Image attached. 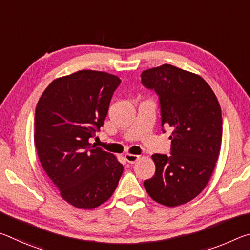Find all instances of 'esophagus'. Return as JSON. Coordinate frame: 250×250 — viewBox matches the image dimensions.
Wrapping results in <instances>:
<instances>
[{
    "label": "esophagus",
    "instance_id": "1",
    "mask_svg": "<svg viewBox=\"0 0 250 250\" xmlns=\"http://www.w3.org/2000/svg\"><path fill=\"white\" fill-rule=\"evenodd\" d=\"M125 160L128 161L129 163H135L137 162V161L140 159V155H135V154H125Z\"/></svg>",
    "mask_w": 250,
    "mask_h": 250
}]
</instances>
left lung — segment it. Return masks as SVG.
<instances>
[{"label": "left lung", "instance_id": "8db88e82", "mask_svg": "<svg viewBox=\"0 0 250 250\" xmlns=\"http://www.w3.org/2000/svg\"><path fill=\"white\" fill-rule=\"evenodd\" d=\"M141 83L158 94L162 126L172 129L171 155H152L155 174L143 183L146 191L162 205L185 204L205 188L216 167L223 133L221 105L201 76L175 66L142 71Z\"/></svg>", "mask_w": 250, "mask_h": 250}]
</instances>
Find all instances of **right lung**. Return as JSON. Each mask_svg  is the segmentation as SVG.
<instances>
[{"label": "right lung", "mask_w": 250, "mask_h": 250, "mask_svg": "<svg viewBox=\"0 0 250 250\" xmlns=\"http://www.w3.org/2000/svg\"><path fill=\"white\" fill-rule=\"evenodd\" d=\"M120 83L104 71L79 70L55 79L37 103L34 141L41 164L61 196L77 208L108 201L124 172L115 155L89 142Z\"/></svg>", "instance_id": "obj_1"}]
</instances>
